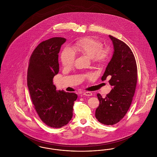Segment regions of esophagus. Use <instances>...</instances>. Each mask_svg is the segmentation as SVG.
<instances>
[{"mask_svg": "<svg viewBox=\"0 0 157 157\" xmlns=\"http://www.w3.org/2000/svg\"><path fill=\"white\" fill-rule=\"evenodd\" d=\"M83 95H84L85 96H88V97H90V96H92V92H85L83 93Z\"/></svg>", "mask_w": 157, "mask_h": 157, "instance_id": "obj_1", "label": "esophagus"}]
</instances>
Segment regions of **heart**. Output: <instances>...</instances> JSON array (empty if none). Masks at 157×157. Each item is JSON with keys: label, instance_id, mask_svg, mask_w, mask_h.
<instances>
[{"label": "heart", "instance_id": "1", "mask_svg": "<svg viewBox=\"0 0 157 157\" xmlns=\"http://www.w3.org/2000/svg\"><path fill=\"white\" fill-rule=\"evenodd\" d=\"M76 52L86 55L95 63H102L109 59L111 50L103 48L101 42L94 37H85L78 40L74 46ZM75 52L70 48H65L61 54V62L65 67H71L75 59Z\"/></svg>", "mask_w": 157, "mask_h": 157}]
</instances>
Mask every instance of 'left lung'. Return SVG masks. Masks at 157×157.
Returning <instances> with one entry per match:
<instances>
[{
    "instance_id": "1",
    "label": "left lung",
    "mask_w": 157,
    "mask_h": 157,
    "mask_svg": "<svg viewBox=\"0 0 157 157\" xmlns=\"http://www.w3.org/2000/svg\"><path fill=\"white\" fill-rule=\"evenodd\" d=\"M109 36L114 51L101 79L109 78L112 88L105 98L98 94L99 105L95 117L104 125H112L124 118L131 106L136 86L137 67L129 47L121 40Z\"/></svg>"
}]
</instances>
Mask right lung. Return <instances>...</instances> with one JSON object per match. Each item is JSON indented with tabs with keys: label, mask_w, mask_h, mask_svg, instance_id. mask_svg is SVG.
I'll return each instance as SVG.
<instances>
[{
	"label": "right lung",
	"mask_w": 157,
	"mask_h": 157,
	"mask_svg": "<svg viewBox=\"0 0 157 157\" xmlns=\"http://www.w3.org/2000/svg\"><path fill=\"white\" fill-rule=\"evenodd\" d=\"M66 40L52 37L39 44L31 55L28 69V86L35 109L46 125L55 128L71 120L78 97L73 92L57 90L53 83L59 69L58 53Z\"/></svg>",
	"instance_id": "1"
}]
</instances>
